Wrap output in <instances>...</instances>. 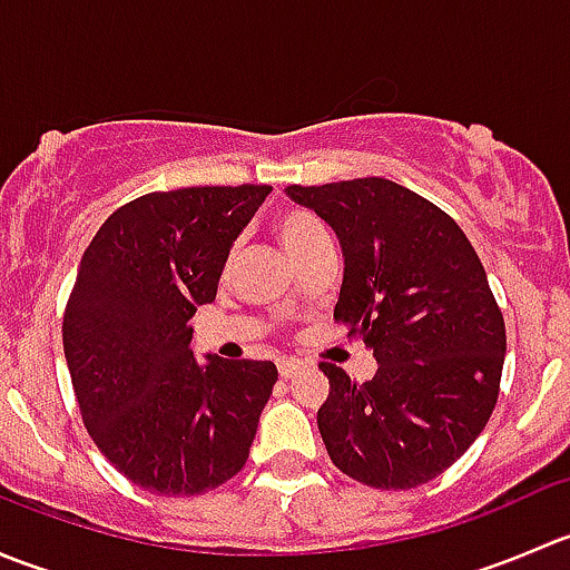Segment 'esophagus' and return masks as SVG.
I'll return each mask as SVG.
<instances>
[{
	"instance_id": "1",
	"label": "esophagus",
	"mask_w": 570,
	"mask_h": 570,
	"mask_svg": "<svg viewBox=\"0 0 570 570\" xmlns=\"http://www.w3.org/2000/svg\"><path fill=\"white\" fill-rule=\"evenodd\" d=\"M303 370H306V366H303V361H295V358L281 361V364H278V375L284 377V381H292V377L301 375Z\"/></svg>"
}]
</instances>
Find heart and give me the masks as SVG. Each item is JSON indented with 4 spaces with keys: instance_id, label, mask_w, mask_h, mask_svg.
Masks as SVG:
<instances>
[{
    "instance_id": "b5f03b06",
    "label": "heart",
    "mask_w": 570,
    "mask_h": 570,
    "mask_svg": "<svg viewBox=\"0 0 570 570\" xmlns=\"http://www.w3.org/2000/svg\"><path fill=\"white\" fill-rule=\"evenodd\" d=\"M275 237H278L281 248L286 250V256L292 262L306 256L308 250L317 248V245L327 243V232L322 228V223L312 212L306 209H286L275 217ZM228 262H234V253Z\"/></svg>"
}]
</instances>
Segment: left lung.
<instances>
[{"label": "left lung", "mask_w": 570, "mask_h": 570, "mask_svg": "<svg viewBox=\"0 0 570 570\" xmlns=\"http://www.w3.org/2000/svg\"><path fill=\"white\" fill-rule=\"evenodd\" d=\"M342 245L333 317L375 350L372 381L320 364L317 411L336 469L381 491L439 476L476 441L502 381L504 320L455 220L389 178L286 187Z\"/></svg>", "instance_id": "obj_1"}]
</instances>
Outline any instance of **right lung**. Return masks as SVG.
Wrapping results in <instances>:
<instances>
[{
    "label": "right lung",
    "instance_id": "1",
    "mask_svg": "<svg viewBox=\"0 0 570 570\" xmlns=\"http://www.w3.org/2000/svg\"><path fill=\"white\" fill-rule=\"evenodd\" d=\"M269 193L243 184L142 195L107 217L79 264L62 347L82 422L126 480L159 497L232 480L278 381L273 361L198 364L189 325Z\"/></svg>",
    "mask_w": 570,
    "mask_h": 570
}]
</instances>
